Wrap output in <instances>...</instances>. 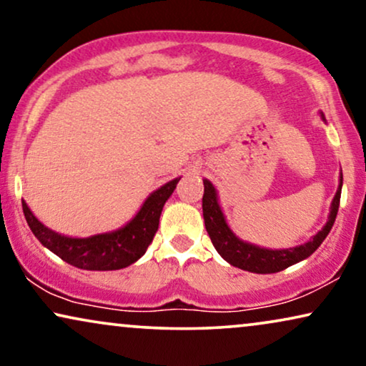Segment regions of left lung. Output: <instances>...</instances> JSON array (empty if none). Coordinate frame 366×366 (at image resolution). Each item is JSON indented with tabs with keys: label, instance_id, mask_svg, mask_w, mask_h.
<instances>
[{
	"label": "left lung",
	"instance_id": "left-lung-1",
	"mask_svg": "<svg viewBox=\"0 0 366 366\" xmlns=\"http://www.w3.org/2000/svg\"><path fill=\"white\" fill-rule=\"evenodd\" d=\"M203 218L204 227H207V232L209 234V238H212L213 247L217 248V252L219 254H222V258L227 259V262L229 264H233V267L242 268L244 272L267 274L282 272V269L308 258L310 254L323 243V239L328 237L330 229L333 227L335 218H337L340 197H342L343 177H340V184L337 194H335L332 202V208H330V217L327 224H325L308 243L287 249L259 248L257 244L247 243L243 242V239H239L227 224V219H224V214L218 204L217 189H214V187L208 182V179H203Z\"/></svg>",
	"mask_w": 366,
	"mask_h": 366
}]
</instances>
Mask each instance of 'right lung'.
I'll use <instances>...</instances> for the list:
<instances>
[{
    "mask_svg": "<svg viewBox=\"0 0 366 366\" xmlns=\"http://www.w3.org/2000/svg\"><path fill=\"white\" fill-rule=\"evenodd\" d=\"M178 182L179 178H174L149 194L137 217L123 228L109 233L93 234L88 238L64 237L46 228L41 222H38L26 202H21L23 213L34 237L49 252L58 254L63 262L76 268L97 269V272L122 269L142 258L149 243L153 242L159 224V214Z\"/></svg>",
    "mask_w": 366,
    "mask_h": 366,
    "instance_id": "1",
    "label": "right lung"
}]
</instances>
